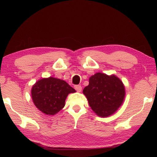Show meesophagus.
<instances>
[{
    "label": "esophagus",
    "instance_id": "esophagus-1",
    "mask_svg": "<svg viewBox=\"0 0 157 157\" xmlns=\"http://www.w3.org/2000/svg\"><path fill=\"white\" fill-rule=\"evenodd\" d=\"M75 89L77 90L78 92H80L82 90V86H80V85H76V86H75Z\"/></svg>",
    "mask_w": 157,
    "mask_h": 157
}]
</instances>
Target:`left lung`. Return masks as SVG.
I'll return each mask as SVG.
<instances>
[{
    "label": "left lung",
    "instance_id": "left-lung-1",
    "mask_svg": "<svg viewBox=\"0 0 157 157\" xmlns=\"http://www.w3.org/2000/svg\"><path fill=\"white\" fill-rule=\"evenodd\" d=\"M90 107L99 117L105 118L115 113L124 100L126 91L122 80L115 75L97 73L89 78L83 90Z\"/></svg>",
    "mask_w": 157,
    "mask_h": 157
}]
</instances>
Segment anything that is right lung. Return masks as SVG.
I'll return each mask as SVG.
<instances>
[{"label":"right lung","mask_w":157,"mask_h":157,"mask_svg":"<svg viewBox=\"0 0 157 157\" xmlns=\"http://www.w3.org/2000/svg\"><path fill=\"white\" fill-rule=\"evenodd\" d=\"M76 90L65 80L50 77L36 81L31 88V97L36 107L47 115H54L62 109L65 99Z\"/></svg>","instance_id":"obj_1"}]
</instances>
